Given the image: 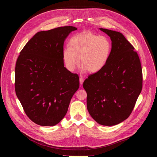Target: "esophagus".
I'll return each instance as SVG.
<instances>
[{
  "instance_id": "obj_1",
  "label": "esophagus",
  "mask_w": 157,
  "mask_h": 157,
  "mask_svg": "<svg viewBox=\"0 0 157 157\" xmlns=\"http://www.w3.org/2000/svg\"><path fill=\"white\" fill-rule=\"evenodd\" d=\"M83 82H84V78L82 77H80L79 78V83L81 85H82L83 84Z\"/></svg>"
}]
</instances>
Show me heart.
Here are the masks:
<instances>
[{"label": "heart", "instance_id": "1", "mask_svg": "<svg viewBox=\"0 0 157 157\" xmlns=\"http://www.w3.org/2000/svg\"><path fill=\"white\" fill-rule=\"evenodd\" d=\"M111 51L112 44L107 37L84 31L71 38L70 47L63 51V59L70 71L75 69L78 61L82 71L94 73L105 66Z\"/></svg>", "mask_w": 157, "mask_h": 157}]
</instances>
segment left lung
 Returning <instances> with one entry per match:
<instances>
[{
  "label": "left lung",
  "mask_w": 157,
  "mask_h": 157,
  "mask_svg": "<svg viewBox=\"0 0 157 157\" xmlns=\"http://www.w3.org/2000/svg\"><path fill=\"white\" fill-rule=\"evenodd\" d=\"M110 36L112 51L104 68L83 82L87 108L99 124L117 125L127 119L142 89V70L134 47L120 32L99 29Z\"/></svg>",
  "instance_id": "8db88e82"
}]
</instances>
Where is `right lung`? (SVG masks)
Listing matches in <instances>:
<instances>
[{
	"instance_id": "right-lung-1",
	"label": "right lung",
	"mask_w": 157,
	"mask_h": 157,
	"mask_svg": "<svg viewBox=\"0 0 157 157\" xmlns=\"http://www.w3.org/2000/svg\"><path fill=\"white\" fill-rule=\"evenodd\" d=\"M77 30L66 26L36 33L15 65V89L26 115L41 126H53L65 116L79 78L64 66V41Z\"/></svg>"
}]
</instances>
